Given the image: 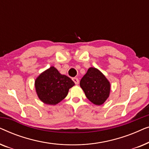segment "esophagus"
Segmentation results:
<instances>
[{
    "mask_svg": "<svg viewBox=\"0 0 149 149\" xmlns=\"http://www.w3.org/2000/svg\"><path fill=\"white\" fill-rule=\"evenodd\" d=\"M72 80H73V81H74V82L75 84H76V85H78V84H79V81L78 78H73Z\"/></svg>",
    "mask_w": 149,
    "mask_h": 149,
    "instance_id": "obj_1",
    "label": "esophagus"
}]
</instances>
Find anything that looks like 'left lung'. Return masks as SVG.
<instances>
[{
	"label": "left lung",
	"mask_w": 149,
	"mask_h": 149,
	"mask_svg": "<svg viewBox=\"0 0 149 149\" xmlns=\"http://www.w3.org/2000/svg\"><path fill=\"white\" fill-rule=\"evenodd\" d=\"M87 98L95 105H101L109 96L111 85L104 75L95 68H89L80 81Z\"/></svg>",
	"instance_id": "obj_1"
}]
</instances>
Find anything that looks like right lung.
I'll list each match as a JSON object with an SVG mask.
<instances>
[{
    "label": "right lung",
    "instance_id": "obj_1",
    "mask_svg": "<svg viewBox=\"0 0 149 149\" xmlns=\"http://www.w3.org/2000/svg\"><path fill=\"white\" fill-rule=\"evenodd\" d=\"M74 85L72 79L61 74L54 66L41 73L35 81L39 99L47 104L55 105L64 99L69 89Z\"/></svg>",
    "mask_w": 149,
    "mask_h": 149
}]
</instances>
